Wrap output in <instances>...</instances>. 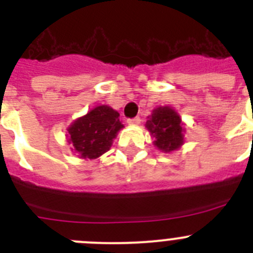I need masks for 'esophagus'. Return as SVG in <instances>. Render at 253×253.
Here are the masks:
<instances>
[{
  "label": "esophagus",
  "instance_id": "34e87169",
  "mask_svg": "<svg viewBox=\"0 0 253 253\" xmlns=\"http://www.w3.org/2000/svg\"><path fill=\"white\" fill-rule=\"evenodd\" d=\"M140 122H142V119H140L139 116H135V118H133V119H128V123L131 125H138Z\"/></svg>",
  "mask_w": 253,
  "mask_h": 253
}]
</instances>
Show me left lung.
I'll return each mask as SVG.
<instances>
[{
    "label": "left lung",
    "mask_w": 253,
    "mask_h": 253,
    "mask_svg": "<svg viewBox=\"0 0 253 253\" xmlns=\"http://www.w3.org/2000/svg\"><path fill=\"white\" fill-rule=\"evenodd\" d=\"M153 144L162 152H172L184 144V124L181 118L172 107L158 106L152 111L146 123Z\"/></svg>",
    "instance_id": "obj_1"
}]
</instances>
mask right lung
I'll use <instances>...</instances> for the list:
<instances>
[{
    "mask_svg": "<svg viewBox=\"0 0 253 253\" xmlns=\"http://www.w3.org/2000/svg\"><path fill=\"white\" fill-rule=\"evenodd\" d=\"M123 126L119 113L107 105H101L69 125L67 137L78 157L95 160L110 149Z\"/></svg>",
    "mask_w": 253,
    "mask_h": 253,
    "instance_id": "obj_1",
    "label": "right lung"
}]
</instances>
